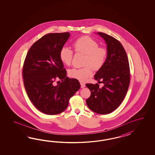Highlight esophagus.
Returning a JSON list of instances; mask_svg holds the SVG:
<instances>
[{
	"mask_svg": "<svg viewBox=\"0 0 155 155\" xmlns=\"http://www.w3.org/2000/svg\"><path fill=\"white\" fill-rule=\"evenodd\" d=\"M80 84H81V88H84V87H85V84H84V83L81 82Z\"/></svg>",
	"mask_w": 155,
	"mask_h": 155,
	"instance_id": "obj_1",
	"label": "esophagus"
}]
</instances>
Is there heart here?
Instances as JSON below:
<instances>
[{
	"mask_svg": "<svg viewBox=\"0 0 155 155\" xmlns=\"http://www.w3.org/2000/svg\"><path fill=\"white\" fill-rule=\"evenodd\" d=\"M76 53L85 54L84 65L81 68H72L69 71V76L81 82H84L93 75V69L98 71L103 66L107 57V51L99 47V43L93 38L84 36L77 39L73 43ZM73 51L68 47H63L60 52L61 61L66 65H71Z\"/></svg>",
	"mask_w": 155,
	"mask_h": 155,
	"instance_id": "heart-1",
	"label": "heart"
}]
</instances>
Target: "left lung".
<instances>
[{"instance_id": "obj_1", "label": "left lung", "mask_w": 155, "mask_h": 155, "mask_svg": "<svg viewBox=\"0 0 155 155\" xmlns=\"http://www.w3.org/2000/svg\"><path fill=\"white\" fill-rule=\"evenodd\" d=\"M98 34L106 41L107 55L94 79L103 86L99 87L98 84H86L91 91L86 104L94 113L104 115L112 113L122 103L128 89L130 73L127 53L122 44L106 33Z\"/></svg>"}]
</instances>
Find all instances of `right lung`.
<instances>
[{
    "mask_svg": "<svg viewBox=\"0 0 155 155\" xmlns=\"http://www.w3.org/2000/svg\"><path fill=\"white\" fill-rule=\"evenodd\" d=\"M69 32L48 33L29 49L23 68L24 85L28 97L41 112L57 115L67 108L69 99L81 87L79 81L66 77L60 52ZM61 82L55 85L54 82Z\"/></svg>",
    "mask_w": 155,
    "mask_h": 155,
    "instance_id": "obj_1",
    "label": "right lung"
}]
</instances>
